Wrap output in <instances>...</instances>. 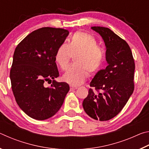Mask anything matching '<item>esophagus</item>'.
<instances>
[{
	"label": "esophagus",
	"mask_w": 149,
	"mask_h": 149,
	"mask_svg": "<svg viewBox=\"0 0 149 149\" xmlns=\"http://www.w3.org/2000/svg\"><path fill=\"white\" fill-rule=\"evenodd\" d=\"M77 89V87H75V86H73V85H70V90L73 91V90H75Z\"/></svg>",
	"instance_id": "esophagus-1"
}]
</instances>
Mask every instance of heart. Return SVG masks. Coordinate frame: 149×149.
Listing matches in <instances>:
<instances>
[{"label":"heart","mask_w":149,"mask_h":149,"mask_svg":"<svg viewBox=\"0 0 149 149\" xmlns=\"http://www.w3.org/2000/svg\"><path fill=\"white\" fill-rule=\"evenodd\" d=\"M72 54L75 64L71 65L62 79L72 85H79L88 75L99 71L104 61V52L92 35L77 31L69 39L68 44L60 45L55 54V62L62 70L67 69Z\"/></svg>","instance_id":"1"}]
</instances>
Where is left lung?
<instances>
[{
  "label": "left lung",
  "mask_w": 149,
  "mask_h": 149,
  "mask_svg": "<svg viewBox=\"0 0 149 149\" xmlns=\"http://www.w3.org/2000/svg\"><path fill=\"white\" fill-rule=\"evenodd\" d=\"M106 45L108 65L100 70L90 83L97 93L89 89L83 102L88 116L96 120L107 121L120 112L134 90L135 62L129 45L107 27L94 26Z\"/></svg>",
  "instance_id": "1"
}]
</instances>
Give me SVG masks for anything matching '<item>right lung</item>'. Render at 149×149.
<instances>
[{
    "mask_svg": "<svg viewBox=\"0 0 149 149\" xmlns=\"http://www.w3.org/2000/svg\"><path fill=\"white\" fill-rule=\"evenodd\" d=\"M69 31L45 27L31 32L15 49L10 70L12 89L19 108L33 119L44 120L60 110L70 90L59 76L55 54L64 43ZM45 81L53 83L50 88Z\"/></svg>",
    "mask_w": 149,
    "mask_h": 149,
    "instance_id": "add662e5",
    "label": "right lung"
}]
</instances>
